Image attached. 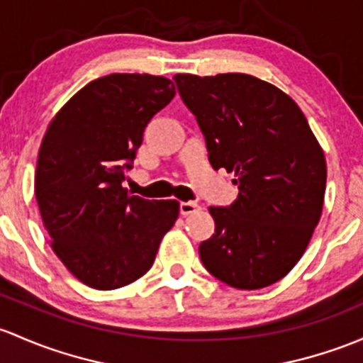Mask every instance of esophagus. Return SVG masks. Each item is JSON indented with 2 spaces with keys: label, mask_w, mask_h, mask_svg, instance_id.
<instances>
[{
  "label": "esophagus",
  "mask_w": 363,
  "mask_h": 363,
  "mask_svg": "<svg viewBox=\"0 0 363 363\" xmlns=\"http://www.w3.org/2000/svg\"><path fill=\"white\" fill-rule=\"evenodd\" d=\"M200 205L194 203V201H181V205H179V211H181V216H191V213H196L200 211Z\"/></svg>",
  "instance_id": "1"
}]
</instances>
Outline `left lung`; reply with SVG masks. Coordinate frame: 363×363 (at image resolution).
Wrapping results in <instances>:
<instances>
[{
  "mask_svg": "<svg viewBox=\"0 0 363 363\" xmlns=\"http://www.w3.org/2000/svg\"><path fill=\"white\" fill-rule=\"evenodd\" d=\"M216 170L235 172L238 198L211 207L216 233L200 257L217 280L243 291L268 287L297 264L318 224L327 165L299 106L242 72L175 74Z\"/></svg>",
  "mask_w": 363,
  "mask_h": 363,
  "instance_id": "1",
  "label": "left lung"
}]
</instances>
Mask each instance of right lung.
Listing matches in <instances>:
<instances>
[{"label":"right lung","mask_w":363,"mask_h":363,"mask_svg":"<svg viewBox=\"0 0 363 363\" xmlns=\"http://www.w3.org/2000/svg\"><path fill=\"white\" fill-rule=\"evenodd\" d=\"M169 78L114 72L74 94L53 116L38 152L34 194L52 249L99 291L147 273L174 226L179 201L132 196L123 181L146 125L174 99Z\"/></svg>","instance_id":"add662e5"}]
</instances>
